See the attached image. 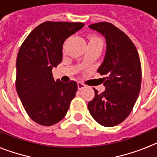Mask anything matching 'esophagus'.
Returning a JSON list of instances; mask_svg holds the SVG:
<instances>
[{"instance_id":"34e87169","label":"esophagus","mask_w":157,"mask_h":157,"mask_svg":"<svg viewBox=\"0 0 157 157\" xmlns=\"http://www.w3.org/2000/svg\"><path fill=\"white\" fill-rule=\"evenodd\" d=\"M84 88H86L85 84L81 82H78V90H82V89Z\"/></svg>"}]
</instances>
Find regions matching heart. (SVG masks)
<instances>
[{
  "instance_id": "b5f03b06",
  "label": "heart",
  "mask_w": 157,
  "mask_h": 157,
  "mask_svg": "<svg viewBox=\"0 0 157 157\" xmlns=\"http://www.w3.org/2000/svg\"><path fill=\"white\" fill-rule=\"evenodd\" d=\"M90 40H100L99 38H98V37H91Z\"/></svg>"
}]
</instances>
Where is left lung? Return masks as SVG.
I'll list each match as a JSON object with an SVG mask.
<instances>
[{
	"label": "left lung",
	"instance_id": "left-lung-1",
	"mask_svg": "<svg viewBox=\"0 0 157 157\" xmlns=\"http://www.w3.org/2000/svg\"><path fill=\"white\" fill-rule=\"evenodd\" d=\"M106 40L107 49L98 72L103 78L105 90L94 89V98L88 103L90 113L104 127H114L127 118L141 90V67L139 55L130 37L107 22L89 26Z\"/></svg>",
	"mask_w": 157,
	"mask_h": 157
}]
</instances>
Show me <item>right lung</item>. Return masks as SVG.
Returning a JSON list of instances; mask_svg holds the SVG:
<instances>
[{"label":"right lung","mask_w":157,"mask_h":157,"mask_svg":"<svg viewBox=\"0 0 157 157\" xmlns=\"http://www.w3.org/2000/svg\"><path fill=\"white\" fill-rule=\"evenodd\" d=\"M84 25L44 22L20 46L16 59V91L28 116L40 125L52 126L63 120L75 96L76 82L55 81L52 70L61 63L65 40Z\"/></svg>","instance_id":"obj_1"}]
</instances>
